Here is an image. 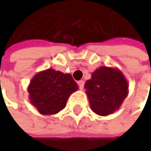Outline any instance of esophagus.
Returning a JSON list of instances; mask_svg holds the SVG:
<instances>
[{
    "instance_id": "1",
    "label": "esophagus",
    "mask_w": 151,
    "mask_h": 151,
    "mask_svg": "<svg viewBox=\"0 0 151 151\" xmlns=\"http://www.w3.org/2000/svg\"><path fill=\"white\" fill-rule=\"evenodd\" d=\"M78 85H79V87H80V89H83L84 88V81H78Z\"/></svg>"
}]
</instances>
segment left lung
Wrapping results in <instances>:
<instances>
[{
    "mask_svg": "<svg viewBox=\"0 0 151 151\" xmlns=\"http://www.w3.org/2000/svg\"><path fill=\"white\" fill-rule=\"evenodd\" d=\"M91 109L101 116L113 113L128 95V82L119 70L101 67L85 83Z\"/></svg>",
    "mask_w": 151,
    "mask_h": 151,
    "instance_id": "obj_1",
    "label": "left lung"
}]
</instances>
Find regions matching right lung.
<instances>
[{
    "mask_svg": "<svg viewBox=\"0 0 151 151\" xmlns=\"http://www.w3.org/2000/svg\"><path fill=\"white\" fill-rule=\"evenodd\" d=\"M77 90L70 74L52 69L36 74L28 88L31 102L44 115L56 114L64 109L70 95Z\"/></svg>",
    "mask_w": 151,
    "mask_h": 151,
    "instance_id": "1",
    "label": "right lung"
}]
</instances>
